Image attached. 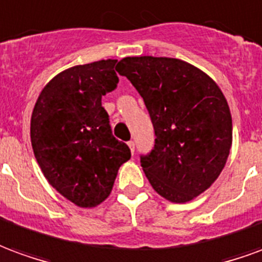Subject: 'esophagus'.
Returning <instances> with one entry per match:
<instances>
[{"mask_svg": "<svg viewBox=\"0 0 262 262\" xmlns=\"http://www.w3.org/2000/svg\"><path fill=\"white\" fill-rule=\"evenodd\" d=\"M127 144H129V147H130L132 154H135V142H133V140H130V142H127Z\"/></svg>", "mask_w": 262, "mask_h": 262, "instance_id": "1", "label": "esophagus"}]
</instances>
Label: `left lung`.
<instances>
[{
    "instance_id": "obj_1",
    "label": "left lung",
    "mask_w": 262,
    "mask_h": 262,
    "mask_svg": "<svg viewBox=\"0 0 262 262\" xmlns=\"http://www.w3.org/2000/svg\"><path fill=\"white\" fill-rule=\"evenodd\" d=\"M116 70L135 86L154 127L143 171L171 202L191 201L219 177L231 147V115L210 77L170 57H125Z\"/></svg>"
}]
</instances>
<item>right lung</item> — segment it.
<instances>
[{
	"label": "right lung",
	"mask_w": 262,
	"mask_h": 262,
	"mask_svg": "<svg viewBox=\"0 0 262 262\" xmlns=\"http://www.w3.org/2000/svg\"><path fill=\"white\" fill-rule=\"evenodd\" d=\"M118 60L75 66L43 88L33 108L31 140L40 170L81 208L108 196L130 148L115 139L102 97L116 90Z\"/></svg>",
	"instance_id": "obj_1"
}]
</instances>
